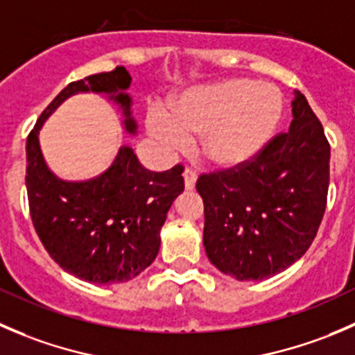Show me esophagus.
<instances>
[{
	"label": "esophagus",
	"mask_w": 355,
	"mask_h": 355,
	"mask_svg": "<svg viewBox=\"0 0 355 355\" xmlns=\"http://www.w3.org/2000/svg\"><path fill=\"white\" fill-rule=\"evenodd\" d=\"M182 176H184L186 189L195 188V182H196V171L195 169H191V167H186L184 173H182Z\"/></svg>",
	"instance_id": "1"
}]
</instances>
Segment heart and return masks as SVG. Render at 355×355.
I'll return each instance as SVG.
<instances>
[{"instance_id":"b5f03b06","label":"heart","mask_w":355,"mask_h":355,"mask_svg":"<svg viewBox=\"0 0 355 355\" xmlns=\"http://www.w3.org/2000/svg\"><path fill=\"white\" fill-rule=\"evenodd\" d=\"M282 115V94L271 84L227 79L191 89L171 114L153 108L148 129L162 145L182 150L202 136V155L217 167H236L257 155Z\"/></svg>"}]
</instances>
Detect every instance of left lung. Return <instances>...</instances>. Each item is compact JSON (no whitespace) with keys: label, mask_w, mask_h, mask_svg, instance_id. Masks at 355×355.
<instances>
[{"label":"left lung","mask_w":355,"mask_h":355,"mask_svg":"<svg viewBox=\"0 0 355 355\" xmlns=\"http://www.w3.org/2000/svg\"><path fill=\"white\" fill-rule=\"evenodd\" d=\"M290 131L248 162L203 173V247L220 272L240 282L282 272L307 252L324 216L329 143L300 91Z\"/></svg>","instance_id":"1"}]
</instances>
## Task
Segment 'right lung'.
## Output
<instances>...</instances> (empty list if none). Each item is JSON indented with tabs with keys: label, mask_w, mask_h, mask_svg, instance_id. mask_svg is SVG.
Instances as JSON below:
<instances>
[{
	"label": "right lung",
	"mask_w": 355,
	"mask_h": 355,
	"mask_svg": "<svg viewBox=\"0 0 355 355\" xmlns=\"http://www.w3.org/2000/svg\"><path fill=\"white\" fill-rule=\"evenodd\" d=\"M129 83L124 67L73 80L44 108L27 136L26 186L34 230L60 268L100 285L129 282L155 261L167 210L184 189V167L178 164L166 173H152L124 146L101 176L60 181L44 164L37 135L44 119L79 91L117 93L125 129L135 132L131 98L122 93Z\"/></svg>",
	"instance_id": "add662e5"
}]
</instances>
